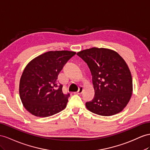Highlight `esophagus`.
<instances>
[{"mask_svg":"<svg viewBox=\"0 0 150 150\" xmlns=\"http://www.w3.org/2000/svg\"><path fill=\"white\" fill-rule=\"evenodd\" d=\"M82 91H83V87H82V86H80V87H79V89L78 91L76 92V93H75L77 94H82Z\"/></svg>","mask_w":150,"mask_h":150,"instance_id":"1","label":"esophagus"}]
</instances>
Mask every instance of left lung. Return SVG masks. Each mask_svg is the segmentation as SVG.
Instances as JSON below:
<instances>
[{"label": "left lung", "instance_id": "1", "mask_svg": "<svg viewBox=\"0 0 150 150\" xmlns=\"http://www.w3.org/2000/svg\"><path fill=\"white\" fill-rule=\"evenodd\" d=\"M89 67L94 97L86 103L90 112L112 116L124 110L132 92V79L124 59L113 50L93 47L76 54Z\"/></svg>", "mask_w": 150, "mask_h": 150}]
</instances>
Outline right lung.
<instances>
[{"instance_id": "obj_1", "label": "right lung", "mask_w": 150, "mask_h": 150, "mask_svg": "<svg viewBox=\"0 0 150 150\" xmlns=\"http://www.w3.org/2000/svg\"><path fill=\"white\" fill-rule=\"evenodd\" d=\"M76 52L49 51L26 65L20 82V96L26 110L39 117L60 112L67 106L70 94L63 93L57 76L64 65Z\"/></svg>"}]
</instances>
